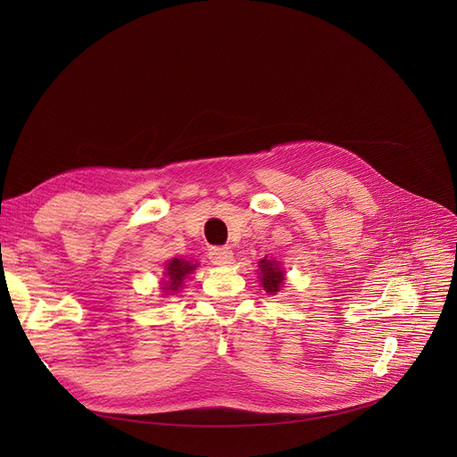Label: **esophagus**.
Here are the masks:
<instances>
[{
	"label": "esophagus",
	"instance_id": "obj_1",
	"mask_svg": "<svg viewBox=\"0 0 457 457\" xmlns=\"http://www.w3.org/2000/svg\"><path fill=\"white\" fill-rule=\"evenodd\" d=\"M209 259L212 265L216 267H224V265H229V262L233 261V252L228 248V246H222V248H211L209 252Z\"/></svg>",
	"mask_w": 457,
	"mask_h": 457
}]
</instances>
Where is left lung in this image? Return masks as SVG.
Returning <instances> with one entry per match:
<instances>
[{"label": "left lung", "instance_id": "8db88e82", "mask_svg": "<svg viewBox=\"0 0 457 457\" xmlns=\"http://www.w3.org/2000/svg\"><path fill=\"white\" fill-rule=\"evenodd\" d=\"M259 281L269 295H278L285 281V270L279 267L278 261L272 259H261L259 261Z\"/></svg>", "mask_w": 457, "mask_h": 457}]
</instances>
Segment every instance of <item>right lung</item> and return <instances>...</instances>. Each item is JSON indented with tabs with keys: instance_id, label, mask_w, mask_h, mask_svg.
Listing matches in <instances>:
<instances>
[{
	"instance_id": "add662e5",
	"label": "right lung",
	"mask_w": 457,
	"mask_h": 457,
	"mask_svg": "<svg viewBox=\"0 0 457 457\" xmlns=\"http://www.w3.org/2000/svg\"><path fill=\"white\" fill-rule=\"evenodd\" d=\"M166 279L162 281V291L166 295L170 293H178L181 287H183V281L195 272L198 269V262H190V261H185V259H172L166 262Z\"/></svg>"
}]
</instances>
